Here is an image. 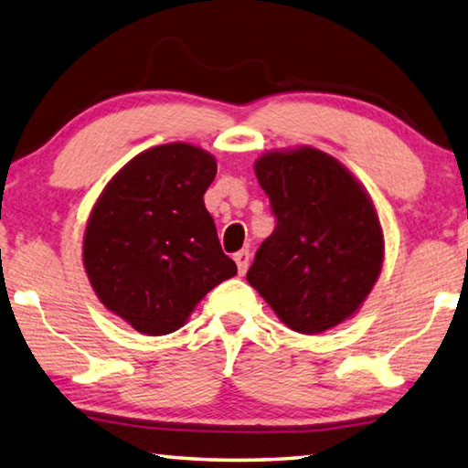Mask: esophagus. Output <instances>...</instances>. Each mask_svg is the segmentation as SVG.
I'll return each mask as SVG.
<instances>
[{
    "instance_id": "obj_1",
    "label": "esophagus",
    "mask_w": 468,
    "mask_h": 468,
    "mask_svg": "<svg viewBox=\"0 0 468 468\" xmlns=\"http://www.w3.org/2000/svg\"><path fill=\"white\" fill-rule=\"evenodd\" d=\"M250 258H251L250 250H239V251H237V254L233 256V261H235V264H237V271H239V274H246L248 266H250Z\"/></svg>"
}]
</instances>
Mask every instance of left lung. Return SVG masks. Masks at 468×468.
Wrapping results in <instances>:
<instances>
[{"label":"left lung","instance_id":"left-lung-1","mask_svg":"<svg viewBox=\"0 0 468 468\" xmlns=\"http://www.w3.org/2000/svg\"><path fill=\"white\" fill-rule=\"evenodd\" d=\"M277 227L258 248L248 283L289 329L316 335L352 318L383 266V229L367 189L316 147L254 162Z\"/></svg>","mask_w":468,"mask_h":468}]
</instances>
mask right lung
Returning a JSON list of instances; mask_svg holds the SVG:
<instances>
[{
	"label": "right lung",
	"mask_w": 468,
	"mask_h": 468,
	"mask_svg": "<svg viewBox=\"0 0 468 468\" xmlns=\"http://www.w3.org/2000/svg\"><path fill=\"white\" fill-rule=\"evenodd\" d=\"M214 176L217 160L202 147L155 145L118 170L89 214V283L144 335L181 329L210 289L237 274L204 206Z\"/></svg>",
	"instance_id": "right-lung-1"
}]
</instances>
